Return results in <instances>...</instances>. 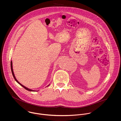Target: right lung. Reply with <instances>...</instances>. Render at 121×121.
<instances>
[{
	"mask_svg": "<svg viewBox=\"0 0 121 121\" xmlns=\"http://www.w3.org/2000/svg\"><path fill=\"white\" fill-rule=\"evenodd\" d=\"M11 71H12V73L13 75V77H14L15 80L17 82V83H18L20 85H21V86H23L24 88H25V89H26V90H28V91H35H35H36V90H32V89H30L28 88L27 87H26L23 86V85H22L21 83H20L17 81V80L16 78H15V75H14V73H13V62H12V60H11ZM49 86V85H48V86Z\"/></svg>",
	"mask_w": 121,
	"mask_h": 121,
	"instance_id": "1",
	"label": "right lung"
}]
</instances>
